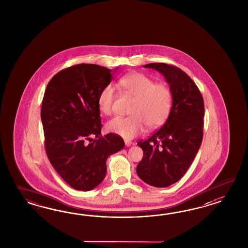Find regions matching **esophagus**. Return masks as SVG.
<instances>
[{"label": "esophagus", "mask_w": 248, "mask_h": 248, "mask_svg": "<svg viewBox=\"0 0 248 248\" xmlns=\"http://www.w3.org/2000/svg\"><path fill=\"white\" fill-rule=\"evenodd\" d=\"M124 143H125V145H126L127 147H129V146H131V145L133 144V142H131V141H129V140H125Z\"/></svg>", "instance_id": "1"}]
</instances>
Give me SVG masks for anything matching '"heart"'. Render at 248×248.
<instances>
[{
  "instance_id": "b5f03b06",
  "label": "heart",
  "mask_w": 248,
  "mask_h": 248,
  "mask_svg": "<svg viewBox=\"0 0 248 248\" xmlns=\"http://www.w3.org/2000/svg\"><path fill=\"white\" fill-rule=\"evenodd\" d=\"M118 86L135 98L131 116H116L109 121L106 131L124 139H133L143 133L145 126L156 129L165 124L172 105V93L162 83H155L150 77L141 73L124 75L118 81ZM115 91L112 85L105 86L98 97L99 110L105 115L113 113Z\"/></svg>"
}]
</instances>
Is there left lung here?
I'll use <instances>...</instances> for the list:
<instances>
[{"instance_id":"obj_1","label":"left lung","mask_w":248,"mask_h":248,"mask_svg":"<svg viewBox=\"0 0 248 248\" xmlns=\"http://www.w3.org/2000/svg\"><path fill=\"white\" fill-rule=\"evenodd\" d=\"M165 77L172 93V107L164 125L137 144L143 157L136 167L142 180L155 187H167L187 171L203 140V96L184 71L163 62L145 64Z\"/></svg>"}]
</instances>
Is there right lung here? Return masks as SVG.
Segmentation results:
<instances>
[{"instance_id":"add662e5","label":"right lung","mask_w":248,"mask_h":248,"mask_svg":"<svg viewBox=\"0 0 248 248\" xmlns=\"http://www.w3.org/2000/svg\"><path fill=\"white\" fill-rule=\"evenodd\" d=\"M117 69L77 64L54 75L46 87L41 119L47 156L76 190L87 192L98 186L105 179L107 158L124 147L121 136H100L98 97ZM92 136L98 139L93 141Z\"/></svg>"}]
</instances>
